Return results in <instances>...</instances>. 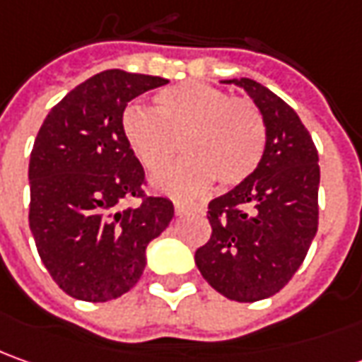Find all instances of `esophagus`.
<instances>
[{"label": "esophagus", "mask_w": 362, "mask_h": 362, "mask_svg": "<svg viewBox=\"0 0 362 362\" xmlns=\"http://www.w3.org/2000/svg\"><path fill=\"white\" fill-rule=\"evenodd\" d=\"M190 206L186 204V202H182V200H174V210H176V214H182V212H186Z\"/></svg>", "instance_id": "esophagus-1"}]
</instances>
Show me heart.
<instances>
[{
    "label": "heart",
    "mask_w": 362,
    "mask_h": 362,
    "mask_svg": "<svg viewBox=\"0 0 362 362\" xmlns=\"http://www.w3.org/2000/svg\"><path fill=\"white\" fill-rule=\"evenodd\" d=\"M122 134L146 170L162 168L180 138L186 156L152 176L158 192L172 196L202 192L212 178L222 188L240 184L258 168L267 146V126L252 102L200 81L160 90L154 110L126 107Z\"/></svg>",
    "instance_id": "obj_1"
}]
</instances>
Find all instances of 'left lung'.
Segmentation results:
<instances>
[{
	"instance_id": "obj_1",
	"label": "left lung",
	"mask_w": 362,
	"mask_h": 362,
	"mask_svg": "<svg viewBox=\"0 0 362 362\" xmlns=\"http://www.w3.org/2000/svg\"><path fill=\"white\" fill-rule=\"evenodd\" d=\"M236 83L252 98L267 126L258 168L208 204L210 240L196 250L204 281L236 303L281 291L303 264L318 228V152L293 107L262 83Z\"/></svg>"
}]
</instances>
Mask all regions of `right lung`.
Returning a JSON list of instances; mask_svg holds the SVG:
<instances>
[{"mask_svg":"<svg viewBox=\"0 0 362 362\" xmlns=\"http://www.w3.org/2000/svg\"><path fill=\"white\" fill-rule=\"evenodd\" d=\"M168 83L106 69L74 88L44 119L30 158V228L40 258L69 296L106 303L142 276L146 246L174 204L144 194V168L122 134L128 102ZM140 197L136 206L121 202Z\"/></svg>","mask_w":362,"mask_h":362,"instance_id":"add662e5","label":"right lung"}]
</instances>
